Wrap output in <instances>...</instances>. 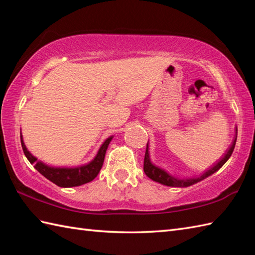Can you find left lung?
Returning <instances> with one entry per match:
<instances>
[{"label":"left lung","mask_w":255,"mask_h":255,"mask_svg":"<svg viewBox=\"0 0 255 255\" xmlns=\"http://www.w3.org/2000/svg\"><path fill=\"white\" fill-rule=\"evenodd\" d=\"M237 129H236V137L234 142H232L231 147L229 148V150L227 151V153L225 154V156L221 159L218 163H216L213 167H210L209 170L206 171L205 173H203L202 175L198 177H192V178H177L175 176H172L170 173H167L165 170L161 169V167L154 165L152 162L150 160V155H149V147L147 143V149H145V154H144V161H143V171L145 173V175L148 177H150L151 180L154 182H158L160 184H163V185L166 186H172V187H187L191 186L195 183H198L200 181H203L204 178L208 177L209 175L214 174L215 172H217L221 166H223L227 161L229 160V158L231 156L232 152H234V149L236 147V141H237Z\"/></svg>","instance_id":"obj_1"}]
</instances>
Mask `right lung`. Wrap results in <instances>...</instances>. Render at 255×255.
<instances>
[{
  "mask_svg": "<svg viewBox=\"0 0 255 255\" xmlns=\"http://www.w3.org/2000/svg\"><path fill=\"white\" fill-rule=\"evenodd\" d=\"M113 137L107 138L104 143L101 145V148L97 152L95 158L92 160L90 163L85 165H81L78 167H55L45 164L44 162L38 160L36 156L32 155L24 143L23 136L20 134V142L21 148H23L26 158L28 159L30 163L34 165L35 169L44 175L48 180L55 183L56 185L60 187H73L83 185L85 183L93 181L99 174L104 162L106 150L108 144L112 141Z\"/></svg>",
  "mask_w": 255,
  "mask_h": 255,
  "instance_id": "obj_1",
  "label": "right lung"
}]
</instances>
